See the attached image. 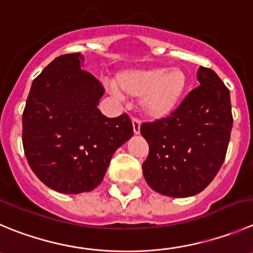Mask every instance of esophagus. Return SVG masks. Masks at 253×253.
Returning <instances> with one entry per match:
<instances>
[{
	"instance_id": "obj_1",
	"label": "esophagus",
	"mask_w": 253,
	"mask_h": 253,
	"mask_svg": "<svg viewBox=\"0 0 253 253\" xmlns=\"http://www.w3.org/2000/svg\"><path fill=\"white\" fill-rule=\"evenodd\" d=\"M132 127H133V133L140 134L141 132V121L137 119H132Z\"/></svg>"
}]
</instances>
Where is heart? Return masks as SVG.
<instances>
[{
  "label": "heart",
  "instance_id": "obj_1",
  "mask_svg": "<svg viewBox=\"0 0 253 253\" xmlns=\"http://www.w3.org/2000/svg\"><path fill=\"white\" fill-rule=\"evenodd\" d=\"M187 87V73L180 67L126 70L116 79V88L128 97L140 98L141 111L153 121L169 117L182 102Z\"/></svg>",
  "mask_w": 253,
  "mask_h": 253
}]
</instances>
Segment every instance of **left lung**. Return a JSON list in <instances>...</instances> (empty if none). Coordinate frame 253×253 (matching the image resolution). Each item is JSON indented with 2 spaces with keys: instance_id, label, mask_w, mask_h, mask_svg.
I'll return each mask as SVG.
<instances>
[{
  "instance_id": "obj_1",
  "label": "left lung",
  "mask_w": 253,
  "mask_h": 253,
  "mask_svg": "<svg viewBox=\"0 0 253 253\" xmlns=\"http://www.w3.org/2000/svg\"><path fill=\"white\" fill-rule=\"evenodd\" d=\"M197 80L200 86L169 117L141 126L150 146L142 165L146 182L169 197L205 190L222 166L230 142V91L210 68L198 67Z\"/></svg>"
}]
</instances>
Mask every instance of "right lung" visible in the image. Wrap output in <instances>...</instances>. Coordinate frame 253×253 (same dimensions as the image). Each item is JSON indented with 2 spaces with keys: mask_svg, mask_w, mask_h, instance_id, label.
<instances>
[{
  "mask_svg": "<svg viewBox=\"0 0 253 253\" xmlns=\"http://www.w3.org/2000/svg\"><path fill=\"white\" fill-rule=\"evenodd\" d=\"M84 56L55 58L32 82L22 116V142L34 173L52 190L89 192L102 182L113 153L133 134L127 115L107 119L105 91L82 70Z\"/></svg>",
  "mask_w": 253,
  "mask_h": 253,
  "instance_id": "right-lung-1",
  "label": "right lung"
}]
</instances>
